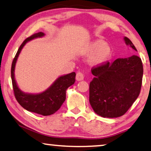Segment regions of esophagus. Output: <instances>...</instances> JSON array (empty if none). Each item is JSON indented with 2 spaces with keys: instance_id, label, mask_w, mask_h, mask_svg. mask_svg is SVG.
<instances>
[{
  "instance_id": "esophagus-1",
  "label": "esophagus",
  "mask_w": 151,
  "mask_h": 151,
  "mask_svg": "<svg viewBox=\"0 0 151 151\" xmlns=\"http://www.w3.org/2000/svg\"><path fill=\"white\" fill-rule=\"evenodd\" d=\"M76 79L77 81H82L84 79V75L81 72H78L76 75Z\"/></svg>"
}]
</instances>
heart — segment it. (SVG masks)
Here are the masks:
<instances>
[{
  "mask_svg": "<svg viewBox=\"0 0 151 151\" xmlns=\"http://www.w3.org/2000/svg\"><path fill=\"white\" fill-rule=\"evenodd\" d=\"M86 52L91 54L90 62L94 65H101L111 59L112 50L111 47L103 40H96L88 45Z\"/></svg>",
  "mask_w": 151,
  "mask_h": 151,
  "instance_id": "obj_1",
  "label": "heart"
}]
</instances>
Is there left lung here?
Here are the masks:
<instances>
[{
    "label": "left lung",
    "instance_id": "obj_1",
    "mask_svg": "<svg viewBox=\"0 0 151 151\" xmlns=\"http://www.w3.org/2000/svg\"><path fill=\"white\" fill-rule=\"evenodd\" d=\"M127 45L137 51L128 38ZM94 75L89 83V103L102 117H119L127 112L140 93L143 65L138 56L118 58L91 68Z\"/></svg>",
    "mask_w": 151,
    "mask_h": 151
}]
</instances>
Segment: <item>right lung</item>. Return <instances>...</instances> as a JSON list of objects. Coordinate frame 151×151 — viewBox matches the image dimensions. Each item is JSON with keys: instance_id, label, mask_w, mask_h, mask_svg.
<instances>
[{"instance_id": "add662e5", "label": "right lung", "mask_w": 151, "mask_h": 151, "mask_svg": "<svg viewBox=\"0 0 151 151\" xmlns=\"http://www.w3.org/2000/svg\"><path fill=\"white\" fill-rule=\"evenodd\" d=\"M44 33L39 32L29 37L24 40L13 58L11 69V80L15 98L17 102L27 111L43 116L51 115L58 111L66 100L67 88L75 82V73L60 76L45 91L39 94H28L22 92L18 88L14 78V70L18 55L27 42L35 38L41 37Z\"/></svg>"}]
</instances>
